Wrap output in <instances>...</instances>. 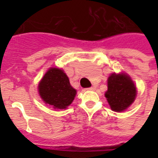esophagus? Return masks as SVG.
<instances>
[{"label":"esophagus","instance_id":"esophagus-1","mask_svg":"<svg viewBox=\"0 0 158 158\" xmlns=\"http://www.w3.org/2000/svg\"><path fill=\"white\" fill-rule=\"evenodd\" d=\"M87 90H89V91H94V90H95V87H91V88H89V89H87Z\"/></svg>","mask_w":158,"mask_h":158}]
</instances>
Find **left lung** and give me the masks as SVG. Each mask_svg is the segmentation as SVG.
Listing matches in <instances>:
<instances>
[{"mask_svg":"<svg viewBox=\"0 0 158 158\" xmlns=\"http://www.w3.org/2000/svg\"><path fill=\"white\" fill-rule=\"evenodd\" d=\"M137 90L132 79L125 73H113L108 77L105 97L111 110L123 111L134 102Z\"/></svg>","mask_w":158,"mask_h":158,"instance_id":"obj_1","label":"left lung"}]
</instances>
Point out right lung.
<instances>
[{
	"label": "right lung",
	"mask_w": 158,
	"mask_h": 158,
	"mask_svg": "<svg viewBox=\"0 0 158 158\" xmlns=\"http://www.w3.org/2000/svg\"><path fill=\"white\" fill-rule=\"evenodd\" d=\"M38 93L46 104L65 109L74 101L76 90L69 84L66 74L59 68H50L38 84Z\"/></svg>",
	"instance_id": "add662e5"
}]
</instances>
